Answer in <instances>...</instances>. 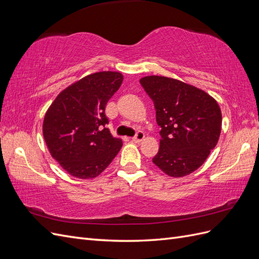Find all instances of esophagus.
Wrapping results in <instances>:
<instances>
[{
    "mask_svg": "<svg viewBox=\"0 0 259 259\" xmlns=\"http://www.w3.org/2000/svg\"><path fill=\"white\" fill-rule=\"evenodd\" d=\"M144 138H145V134H144V133H143V132H138L137 134H136V136L132 139V142L135 143V144L142 143L143 140H144Z\"/></svg>",
    "mask_w": 259,
    "mask_h": 259,
    "instance_id": "esophagus-1",
    "label": "esophagus"
}]
</instances>
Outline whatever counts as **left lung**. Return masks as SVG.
Wrapping results in <instances>:
<instances>
[{"mask_svg": "<svg viewBox=\"0 0 259 259\" xmlns=\"http://www.w3.org/2000/svg\"><path fill=\"white\" fill-rule=\"evenodd\" d=\"M155 108L161 126L160 149L152 162L178 178L197 170L218 143L222 110L201 89L171 77L148 75L139 80Z\"/></svg>", "mask_w": 259, "mask_h": 259, "instance_id": "obj_1", "label": "left lung"}]
</instances>
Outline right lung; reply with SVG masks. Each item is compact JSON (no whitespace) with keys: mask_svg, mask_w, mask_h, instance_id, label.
I'll return each mask as SVG.
<instances>
[{"mask_svg":"<svg viewBox=\"0 0 259 259\" xmlns=\"http://www.w3.org/2000/svg\"><path fill=\"white\" fill-rule=\"evenodd\" d=\"M123 74L100 71L61 91L43 120V137L53 158L68 174L93 179L109 166L122 140L105 127V108L120 89Z\"/></svg>","mask_w":259,"mask_h":259,"instance_id":"1","label":"right lung"}]
</instances>
